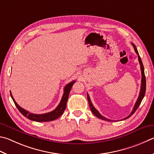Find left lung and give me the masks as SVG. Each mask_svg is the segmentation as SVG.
Segmentation results:
<instances>
[{"label": "left lung", "mask_w": 154, "mask_h": 154, "mask_svg": "<svg viewBox=\"0 0 154 154\" xmlns=\"http://www.w3.org/2000/svg\"><path fill=\"white\" fill-rule=\"evenodd\" d=\"M132 45L133 46V48L134 50H135V52L137 53V54L138 55V60H139V64H140V67H141V89H140V93H139V97H138V99L137 100V102L135 103V106H134V107L133 108V110L131 112V114L128 115V116L126 117V118L123 119L122 120H125V119H127L129 118L130 116H131L133 115V114L135 113V112L137 110V109L138 108V107L140 105L141 102L142 101V100L143 99V97L145 96V90H146V79H145V72H144V67H143V63H142V60L141 59L140 57H139V52L137 51V48L135 44H133L132 43ZM88 95V102H89V107H90L91 110L92 112V113H93L95 116H96L97 118H99L102 120H104V121H112V120L110 119H108L105 118L104 116H103L102 115L100 114V112L98 111H97L96 108H94V106L92 104V103L91 102V100H90V97H89V96L88 94H87Z\"/></svg>", "instance_id": "obj_1"}]
</instances>
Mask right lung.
<instances>
[{
  "label": "right lung",
  "mask_w": 154,
  "mask_h": 154,
  "mask_svg": "<svg viewBox=\"0 0 154 154\" xmlns=\"http://www.w3.org/2000/svg\"><path fill=\"white\" fill-rule=\"evenodd\" d=\"M75 82V81H72V82H70L65 87V88H64V94L62 97V99H61L60 102L59 103V104L58 105L57 107L52 112H50L45 113V114H36L30 113L29 112L26 110L25 109L22 108L21 106H19L17 104V103L15 102V100H14L12 94L11 93V91H10V94L14 103H15L16 107L17 108L19 112H20L23 114L24 116H26V118L36 122L52 121H54L55 119H57L58 118V117H60L64 112V111H65L66 106V102H67L70 91H71L72 86L74 84Z\"/></svg>",
  "instance_id": "right-lung-1"
}]
</instances>
